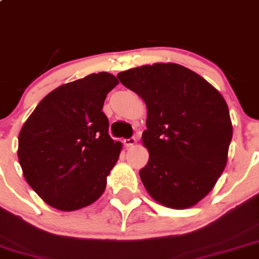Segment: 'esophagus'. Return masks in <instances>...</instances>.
I'll return each instance as SVG.
<instances>
[{"instance_id": "obj_1", "label": "esophagus", "mask_w": 259, "mask_h": 259, "mask_svg": "<svg viewBox=\"0 0 259 259\" xmlns=\"http://www.w3.org/2000/svg\"><path fill=\"white\" fill-rule=\"evenodd\" d=\"M135 144H137V139H135V138H129V139H124V145L126 148L134 147Z\"/></svg>"}]
</instances>
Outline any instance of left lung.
<instances>
[{
	"instance_id": "obj_1",
	"label": "left lung",
	"mask_w": 259,
	"mask_h": 259,
	"mask_svg": "<svg viewBox=\"0 0 259 259\" xmlns=\"http://www.w3.org/2000/svg\"><path fill=\"white\" fill-rule=\"evenodd\" d=\"M117 78L147 105L142 140L149 160L139 175L148 193L172 209L196 205L227 165L233 126L224 97L176 63L137 67Z\"/></svg>"
}]
</instances>
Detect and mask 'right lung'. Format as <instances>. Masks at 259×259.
I'll return each mask as SVG.
<instances>
[{"label":"right lung","mask_w":259,"mask_h":259,"mask_svg":"<svg viewBox=\"0 0 259 259\" xmlns=\"http://www.w3.org/2000/svg\"><path fill=\"white\" fill-rule=\"evenodd\" d=\"M119 81L107 72L62 84L39 102L19 134V157L30 187L50 206L73 211L94 204L121 152L102 111Z\"/></svg>","instance_id":"obj_1"}]
</instances>
